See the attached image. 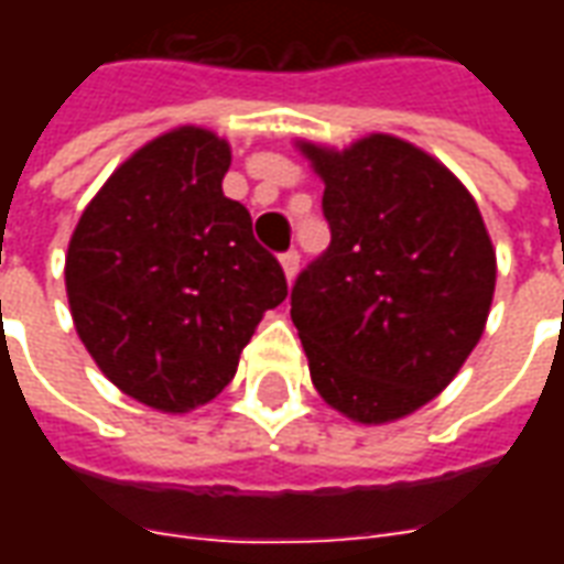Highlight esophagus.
<instances>
[{
  "mask_svg": "<svg viewBox=\"0 0 564 564\" xmlns=\"http://www.w3.org/2000/svg\"><path fill=\"white\" fill-rule=\"evenodd\" d=\"M299 262H302V253L299 250H286L281 253V265H283V274H286V281H293L295 274H299Z\"/></svg>",
  "mask_w": 564,
  "mask_h": 564,
  "instance_id": "esophagus-1",
  "label": "esophagus"
}]
</instances>
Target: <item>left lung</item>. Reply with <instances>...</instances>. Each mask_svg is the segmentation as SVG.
<instances>
[{"label": "left lung", "mask_w": 564, "mask_h": 564, "mask_svg": "<svg viewBox=\"0 0 564 564\" xmlns=\"http://www.w3.org/2000/svg\"><path fill=\"white\" fill-rule=\"evenodd\" d=\"M323 177L332 241L293 283L311 380L356 423L411 414L480 341L496 250L471 193L414 144H302Z\"/></svg>", "instance_id": "left-lung-1"}]
</instances>
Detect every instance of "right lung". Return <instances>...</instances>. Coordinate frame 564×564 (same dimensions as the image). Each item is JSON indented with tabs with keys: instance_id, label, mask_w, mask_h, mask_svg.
Listing matches in <instances>:
<instances>
[{
	"instance_id": "obj_1",
	"label": "right lung",
	"mask_w": 564,
	"mask_h": 564,
	"mask_svg": "<svg viewBox=\"0 0 564 564\" xmlns=\"http://www.w3.org/2000/svg\"><path fill=\"white\" fill-rule=\"evenodd\" d=\"M229 162L208 129L165 132L108 177L68 241L80 341L115 387L169 414L223 392L262 314L286 299L250 210L223 196Z\"/></svg>"
}]
</instances>
